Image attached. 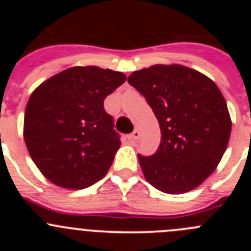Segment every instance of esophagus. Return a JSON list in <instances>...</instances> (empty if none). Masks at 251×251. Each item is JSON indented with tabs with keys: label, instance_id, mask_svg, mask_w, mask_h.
I'll use <instances>...</instances> for the list:
<instances>
[{
	"label": "esophagus",
	"instance_id": "1",
	"mask_svg": "<svg viewBox=\"0 0 251 251\" xmlns=\"http://www.w3.org/2000/svg\"><path fill=\"white\" fill-rule=\"evenodd\" d=\"M140 137H141V132H140V130H137V128H136V130L133 131V132L131 133V135L127 136L128 140H131V141L140 140Z\"/></svg>",
	"mask_w": 251,
	"mask_h": 251
}]
</instances>
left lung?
Listing matches in <instances>:
<instances>
[{
	"mask_svg": "<svg viewBox=\"0 0 251 251\" xmlns=\"http://www.w3.org/2000/svg\"><path fill=\"white\" fill-rule=\"evenodd\" d=\"M128 83L146 98L160 125L151 156L138 154L147 181L169 194L189 192L210 176L231 135V116L216 83L183 65H153L132 73Z\"/></svg>",
	"mask_w": 251,
	"mask_h": 251,
	"instance_id": "8db88e82",
	"label": "left lung"
}]
</instances>
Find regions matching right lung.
Here are the masks:
<instances>
[{
	"instance_id": "obj_1",
	"label": "right lung",
	"mask_w": 251,
	"mask_h": 251,
	"mask_svg": "<svg viewBox=\"0 0 251 251\" xmlns=\"http://www.w3.org/2000/svg\"><path fill=\"white\" fill-rule=\"evenodd\" d=\"M125 81L120 72L74 67L50 77L30 96L25 144L52 183L82 189L109 170L121 142L103 103Z\"/></svg>"
}]
</instances>
